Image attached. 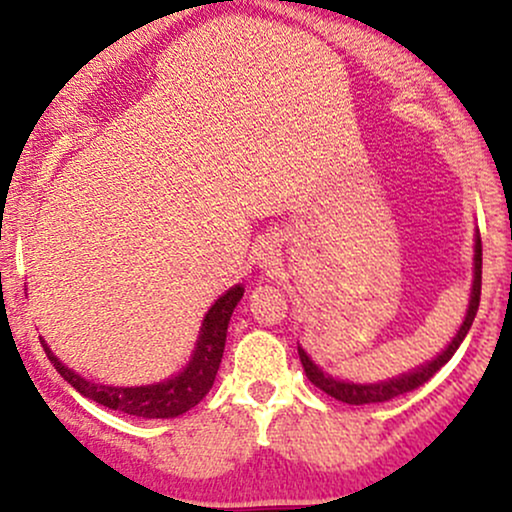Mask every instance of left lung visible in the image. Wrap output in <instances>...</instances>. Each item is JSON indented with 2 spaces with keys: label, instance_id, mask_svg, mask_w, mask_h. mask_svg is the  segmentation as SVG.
<instances>
[{
  "label": "left lung",
  "instance_id": "left-lung-1",
  "mask_svg": "<svg viewBox=\"0 0 512 512\" xmlns=\"http://www.w3.org/2000/svg\"><path fill=\"white\" fill-rule=\"evenodd\" d=\"M479 298H481V236L477 233V243H474V284H472V296H469V310H467V317H464L460 332L455 334V339H452L443 354H440L438 358H433V361L426 363V366L416 368L414 373L402 375V378H392V380H387V383H378V385H354V383H342V380H334L332 375L322 373V370L317 368L313 361H310L308 354H305L301 346H298V356H301L305 375H308L310 383H313L315 387H320L322 392H327L330 397L339 399V402H346V404L390 402V399H395L399 395H407V392L424 385L426 380H431L433 375H436L438 370L450 361L452 354L460 349L462 339L467 337L469 327H472L474 317H477Z\"/></svg>",
  "mask_w": 512,
  "mask_h": 512
}]
</instances>
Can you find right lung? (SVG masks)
<instances>
[{
  "mask_svg": "<svg viewBox=\"0 0 512 512\" xmlns=\"http://www.w3.org/2000/svg\"><path fill=\"white\" fill-rule=\"evenodd\" d=\"M240 298H243V286H233L231 291L223 293L219 301L211 305L207 317H204L202 337L197 342L195 356H192V361L187 363V368L180 375H175L173 380H166V383L146 387L98 385L81 378L79 373L64 366L45 342L43 349L52 366L57 368V373L79 395L129 416H142V419H175V416L185 414V411H190L195 404L202 402L211 390V385H214V378L219 373L223 358V346H226L228 320H231L233 308H236Z\"/></svg>",
  "mask_w": 512,
  "mask_h": 512,
  "instance_id": "1",
  "label": "right lung"
}]
</instances>
